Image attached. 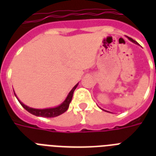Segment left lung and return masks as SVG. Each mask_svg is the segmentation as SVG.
<instances>
[{
	"label": "left lung",
	"mask_w": 156,
	"mask_h": 156,
	"mask_svg": "<svg viewBox=\"0 0 156 156\" xmlns=\"http://www.w3.org/2000/svg\"><path fill=\"white\" fill-rule=\"evenodd\" d=\"M128 39H129V40H130V41H132V42H133V43H134V44H138V43L136 42L135 40H133V39H132V38H129V37H128Z\"/></svg>",
	"instance_id": "1"
}]
</instances>
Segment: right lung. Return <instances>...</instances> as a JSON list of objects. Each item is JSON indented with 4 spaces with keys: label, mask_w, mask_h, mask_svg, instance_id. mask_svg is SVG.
Listing matches in <instances>:
<instances>
[{
    "label": "right lung",
    "mask_w": 156,
    "mask_h": 156,
    "mask_svg": "<svg viewBox=\"0 0 156 156\" xmlns=\"http://www.w3.org/2000/svg\"><path fill=\"white\" fill-rule=\"evenodd\" d=\"M78 84H76L74 87H73V89L70 90V92L69 93V95H67L66 100L64 101L61 104H60L59 106L55 107V108H44V109H37V108H30V107L27 106L21 102L20 100H18V102L20 103L21 105L24 108L27 110V112H29L30 113L35 115V116H43V117H55V116H57L61 114L64 113L65 112L67 111V109L69 108V104H70L71 100H72V97H73V94L74 90L76 89V87H78ZM15 95V93H14ZM16 96V95H15ZM17 97V96H16Z\"/></svg>",
    "instance_id": "add662e5"
}]
</instances>
